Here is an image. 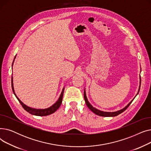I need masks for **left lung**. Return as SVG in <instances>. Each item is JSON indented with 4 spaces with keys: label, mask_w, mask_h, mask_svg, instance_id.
<instances>
[{
    "label": "left lung",
    "mask_w": 151,
    "mask_h": 151,
    "mask_svg": "<svg viewBox=\"0 0 151 151\" xmlns=\"http://www.w3.org/2000/svg\"><path fill=\"white\" fill-rule=\"evenodd\" d=\"M140 83H141V82H140ZM140 86H141V84H140ZM139 89H140V86H139L138 92H139ZM138 93H137V94H138ZM84 100H85V101H86V104L87 106H88V107L92 111L93 113H94L95 114L98 115V116H104V117H114V116H117V115H119V114H120L121 113H122V112H124L125 110H126V109L129 106V105L131 104V103H132V102L133 101V100L132 101H130V102L129 103V105H128L127 106H125L124 108H123L122 109H121V110H119V111H116V112H112V113H111V112H104V111H100V110H99V109H97L96 108H95L94 107H93V106L89 104V102L88 100V99H87V97H86V95L85 91H84Z\"/></svg>",
    "instance_id": "1"
}]
</instances>
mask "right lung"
I'll list each match as a JSON object with an SVG mask.
<instances>
[{
	"label": "right lung",
	"mask_w": 151,
	"mask_h": 151,
	"mask_svg": "<svg viewBox=\"0 0 151 151\" xmlns=\"http://www.w3.org/2000/svg\"><path fill=\"white\" fill-rule=\"evenodd\" d=\"M12 90L14 94V96H16V97L17 98V99L18 100L19 102L20 103V104L22 105V108L24 109L26 111H27L28 113H29L31 114H33L35 116H47L50 115L51 114L54 113L55 111H56L60 106L62 101V98H63V92H64V88L63 89L62 93L60 96V97L59 99V100L57 101V102L54 104L52 106H51V107L47 108V109H33L29 108V106H27L26 105H24L23 103L18 98V97L16 96V94L14 93V88H13V78L12 77Z\"/></svg>",
	"instance_id": "add662e5"
}]
</instances>
